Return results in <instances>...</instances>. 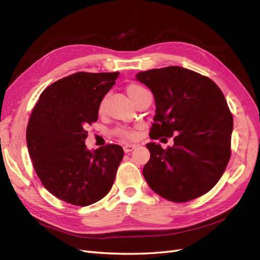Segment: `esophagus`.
I'll return each mask as SVG.
<instances>
[{
	"instance_id": "esophagus-1",
	"label": "esophagus",
	"mask_w": 260,
	"mask_h": 260,
	"mask_svg": "<svg viewBox=\"0 0 260 260\" xmlns=\"http://www.w3.org/2000/svg\"><path fill=\"white\" fill-rule=\"evenodd\" d=\"M136 147H137L136 144H125V145H123V151L125 153H129V152H132Z\"/></svg>"
}]
</instances>
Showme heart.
I'll use <instances>...</instances> for the list:
<instances>
[{
    "mask_svg": "<svg viewBox=\"0 0 260 260\" xmlns=\"http://www.w3.org/2000/svg\"><path fill=\"white\" fill-rule=\"evenodd\" d=\"M125 91H127L128 96L130 98V100H131L132 102H135V101L141 95V94H143V93L146 92V90L143 88V86H141V85H139V84H135V83L129 84V85L127 86V89H125ZM99 111H100V112H103V111H104V101L101 102V104H100V106H99ZM117 133H118V135H119L120 137H122V138L131 139V138L135 137V135H133V133H132L131 131L118 130Z\"/></svg>",
    "mask_w": 260,
    "mask_h": 260,
    "instance_id": "b5f03b06",
    "label": "heart"
}]
</instances>
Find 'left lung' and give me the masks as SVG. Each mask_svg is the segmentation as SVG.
Here are the masks:
<instances>
[{
  "instance_id": "1",
  "label": "left lung",
  "mask_w": 260,
  "mask_h": 260,
  "mask_svg": "<svg viewBox=\"0 0 260 260\" xmlns=\"http://www.w3.org/2000/svg\"><path fill=\"white\" fill-rule=\"evenodd\" d=\"M155 99L152 139L174 138V146L146 144L151 158L143 168L149 187L183 203L210 191L231 155L233 118L223 93L209 78L180 66L136 75Z\"/></svg>"
}]
</instances>
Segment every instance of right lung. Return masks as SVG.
Listing matches in <instances>:
<instances>
[{
  "label": "right lung",
  "mask_w": 260,
  "mask_h": 260,
  "mask_svg": "<svg viewBox=\"0 0 260 260\" xmlns=\"http://www.w3.org/2000/svg\"><path fill=\"white\" fill-rule=\"evenodd\" d=\"M119 73H76L46 88L27 127V145L42 184L57 199L89 206L111 191L123 149L108 144L90 151L86 124L98 121L99 106Z\"/></svg>",
  "instance_id": "obj_1"
}]
</instances>
